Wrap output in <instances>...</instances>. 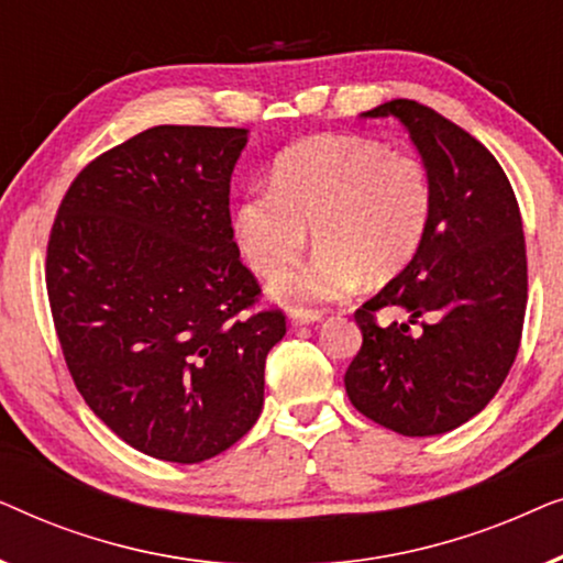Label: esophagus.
I'll return each instance as SVG.
<instances>
[{
    "label": "esophagus",
    "mask_w": 563,
    "mask_h": 563,
    "mask_svg": "<svg viewBox=\"0 0 563 563\" xmlns=\"http://www.w3.org/2000/svg\"><path fill=\"white\" fill-rule=\"evenodd\" d=\"M322 314L314 312V310H289V322L295 328H302V325H312V322H320Z\"/></svg>",
    "instance_id": "34e87169"
}]
</instances>
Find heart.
Instances as JSON below:
<instances>
[{
	"label": "heart",
	"mask_w": 563,
	"mask_h": 563,
	"mask_svg": "<svg viewBox=\"0 0 563 563\" xmlns=\"http://www.w3.org/2000/svg\"><path fill=\"white\" fill-rule=\"evenodd\" d=\"M433 214L426 164L364 135H314L289 145L272 187L251 189L233 210V238L253 272L274 276L296 263L309 230L321 245L307 267L276 276L287 305H328L361 282L384 284L415 258Z\"/></svg>",
	"instance_id": "heart-1"
}]
</instances>
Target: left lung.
I'll list each match as a JSON object with an SVG mask.
<instances>
[{
  "mask_svg": "<svg viewBox=\"0 0 563 563\" xmlns=\"http://www.w3.org/2000/svg\"><path fill=\"white\" fill-rule=\"evenodd\" d=\"M361 118L407 130L433 184V214L415 258L356 312L364 343L345 391L399 435H441L489 405L518 356L528 302L518 199L497 158L430 107L391 99ZM382 306L408 322L376 327Z\"/></svg>",
  "mask_w": 563,
  "mask_h": 563,
  "instance_id": "8db88e82",
  "label": "left lung"
}]
</instances>
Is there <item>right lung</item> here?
Here are the masks:
<instances>
[{
	"label": "right lung",
	"mask_w": 563,
	"mask_h": 563,
	"mask_svg": "<svg viewBox=\"0 0 563 563\" xmlns=\"http://www.w3.org/2000/svg\"><path fill=\"white\" fill-rule=\"evenodd\" d=\"M243 128L158 125L84 168L48 243V299L66 366L91 412L145 456L199 464L264 407L279 310L230 225Z\"/></svg>",
	"instance_id": "1"
}]
</instances>
